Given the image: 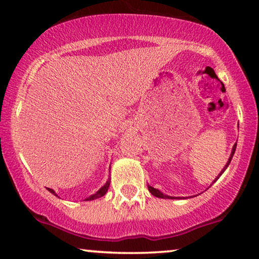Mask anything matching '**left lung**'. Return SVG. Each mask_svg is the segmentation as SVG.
<instances>
[{
    "instance_id": "1",
    "label": "left lung",
    "mask_w": 259,
    "mask_h": 259,
    "mask_svg": "<svg viewBox=\"0 0 259 259\" xmlns=\"http://www.w3.org/2000/svg\"><path fill=\"white\" fill-rule=\"evenodd\" d=\"M235 150H236V144L234 145V147H233V152H231V154H230V157H229V160H228V163H227V165H225L224 167V169H223L222 170V173L218 175V177L215 178V180L217 179H219V177H221V175L224 173V170L225 169L228 168V165H229V163L231 162V159H233V156H234V153H235ZM214 180V181H215ZM148 191L151 192V194H152L153 196H156V197H159V198H175V197H171V196H168V195H164L163 194V192H160L159 190H157V189H154V187H152V186H148Z\"/></svg>"
}]
</instances>
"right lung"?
<instances>
[{"label": "right lung", "mask_w": 259, "mask_h": 259, "mask_svg": "<svg viewBox=\"0 0 259 259\" xmlns=\"http://www.w3.org/2000/svg\"><path fill=\"white\" fill-rule=\"evenodd\" d=\"M109 183H111V180H108V181H107V183L105 184V185H103L102 187H101V189L99 190V191H97V192H96V194L91 195V196H90V197H89V198H86V201L96 200V198H100V197H102V196H103V195H105V194H106V192H107V190H108V187H109ZM49 191H50V192H51V194H53V195H56V192H55V191H53V190H52V189H49ZM56 196H57V195H56Z\"/></svg>", "instance_id": "1"}]
</instances>
